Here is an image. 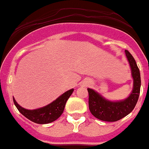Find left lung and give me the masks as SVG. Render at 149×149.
<instances>
[{
  "instance_id": "8db88e82",
  "label": "left lung",
  "mask_w": 149,
  "mask_h": 149,
  "mask_svg": "<svg viewBox=\"0 0 149 149\" xmlns=\"http://www.w3.org/2000/svg\"><path fill=\"white\" fill-rule=\"evenodd\" d=\"M126 57L132 69L134 84L132 92L125 100L120 102H110L104 99L98 93L91 88L88 91V105L91 113L98 119L104 122H116L125 117L132 111L139 100L141 87L140 71L136 61L128 51L125 50Z\"/></svg>"
}]
</instances>
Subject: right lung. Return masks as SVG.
<instances>
[{
    "label": "right lung",
    "instance_id": "obj_1",
    "mask_svg": "<svg viewBox=\"0 0 149 149\" xmlns=\"http://www.w3.org/2000/svg\"><path fill=\"white\" fill-rule=\"evenodd\" d=\"M74 89H71L65 93L58 97L55 101L47 104V106L38 108L35 110H27L20 106L17 102L14 100V103L17 110L22 115L31 120V122L37 124H47L54 122L60 117L64 111L65 104L71 95L73 93Z\"/></svg>",
    "mask_w": 149,
    "mask_h": 149
}]
</instances>
